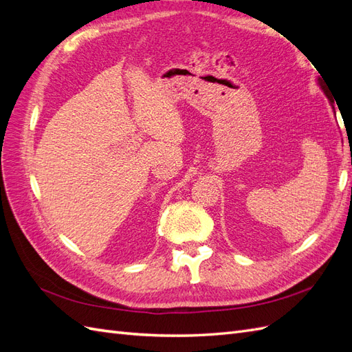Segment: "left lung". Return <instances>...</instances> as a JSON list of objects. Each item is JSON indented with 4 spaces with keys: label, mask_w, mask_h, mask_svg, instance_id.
I'll use <instances>...</instances> for the list:
<instances>
[{
    "label": "left lung",
    "mask_w": 352,
    "mask_h": 352,
    "mask_svg": "<svg viewBox=\"0 0 352 352\" xmlns=\"http://www.w3.org/2000/svg\"><path fill=\"white\" fill-rule=\"evenodd\" d=\"M318 83H320V87H322V89L326 92V89H324V85H323V80L320 79V78H318ZM327 95V94H326ZM327 98H329V95H327Z\"/></svg>",
    "instance_id": "8db88e82"
}]
</instances>
